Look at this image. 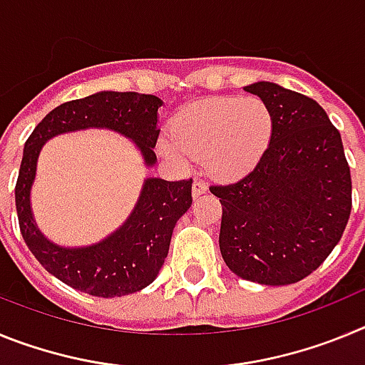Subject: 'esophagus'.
<instances>
[{"mask_svg":"<svg viewBox=\"0 0 365 365\" xmlns=\"http://www.w3.org/2000/svg\"><path fill=\"white\" fill-rule=\"evenodd\" d=\"M205 192H206V182H205V180H201V179L193 180V185H192L193 197H201V195Z\"/></svg>","mask_w":365,"mask_h":365,"instance_id":"obj_1","label":"esophagus"}]
</instances>
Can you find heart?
<instances>
[{"label":"heart","instance_id":"heart-1","mask_svg":"<svg viewBox=\"0 0 365 365\" xmlns=\"http://www.w3.org/2000/svg\"><path fill=\"white\" fill-rule=\"evenodd\" d=\"M272 130V113L257 96L208 98L177 113L173 138H163L160 151L177 164L202 159L210 175L234 180L257 166Z\"/></svg>","mask_w":365,"mask_h":365}]
</instances>
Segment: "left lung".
Masks as SVG:
<instances>
[{"label": "left lung", "mask_w": 365, "mask_h": 365, "mask_svg": "<svg viewBox=\"0 0 365 365\" xmlns=\"http://www.w3.org/2000/svg\"><path fill=\"white\" fill-rule=\"evenodd\" d=\"M245 91L269 106L274 130L252 172L210 186L222 206L219 248L240 278L289 285L318 269L346 230L349 164L340 131L316 100L272 82Z\"/></svg>", "instance_id": "8db88e82"}]
</instances>
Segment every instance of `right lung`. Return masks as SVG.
<instances>
[{"mask_svg":"<svg viewBox=\"0 0 365 365\" xmlns=\"http://www.w3.org/2000/svg\"><path fill=\"white\" fill-rule=\"evenodd\" d=\"M163 100L140 93L102 91L58 106L34 128L24 148L16 182L19 230L29 250L60 282L100 298L133 294L150 285L170 250L177 221L192 206V179L150 177L133 212L118 230L91 247L66 248L51 243L36 227L31 210V188L41 146L49 138L87 128L117 131L137 144L146 166L157 163V111Z\"/></svg>","mask_w":365,"mask_h":365,"instance_id":"1","label":"right lung"}]
</instances>
